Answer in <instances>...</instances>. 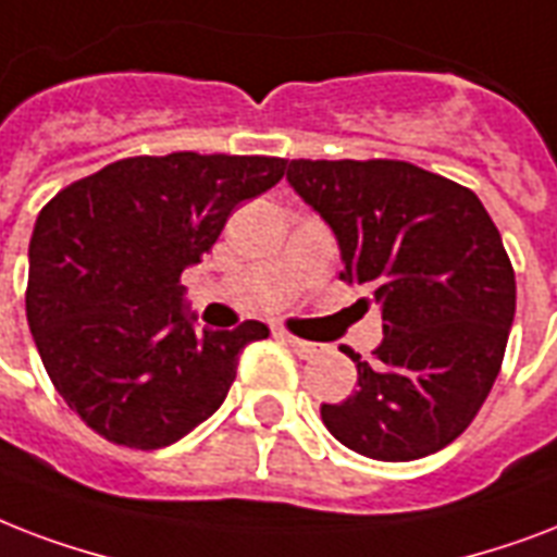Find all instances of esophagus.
Here are the masks:
<instances>
[{"mask_svg": "<svg viewBox=\"0 0 557 557\" xmlns=\"http://www.w3.org/2000/svg\"><path fill=\"white\" fill-rule=\"evenodd\" d=\"M278 339H282V343H287V346H290L299 357H313L319 351L317 343H308V339L290 337V334H278Z\"/></svg>", "mask_w": 557, "mask_h": 557, "instance_id": "obj_1", "label": "esophagus"}]
</instances>
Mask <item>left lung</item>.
I'll list each match as a JSON object with an SVG mask.
<instances>
[{
	"mask_svg": "<svg viewBox=\"0 0 557 557\" xmlns=\"http://www.w3.org/2000/svg\"><path fill=\"white\" fill-rule=\"evenodd\" d=\"M287 183L339 244L348 284L381 305L383 343L357 389L322 404L331 435L369 459L409 462L465 433L497 381L517 284L471 188L398 159H293Z\"/></svg>",
	"mask_w": 557,
	"mask_h": 557,
	"instance_id": "1",
	"label": "left lung"
}]
</instances>
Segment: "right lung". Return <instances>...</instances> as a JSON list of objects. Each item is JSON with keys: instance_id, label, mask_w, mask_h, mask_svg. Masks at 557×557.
<instances>
[{"instance_id": "obj_1", "label": "right lung", "mask_w": 557, "mask_h": 557, "mask_svg": "<svg viewBox=\"0 0 557 557\" xmlns=\"http://www.w3.org/2000/svg\"><path fill=\"white\" fill-rule=\"evenodd\" d=\"M284 159L133 157L40 211L28 247V327L54 389L107 442L159 450L214 416L264 322L197 331L185 267L235 206L273 188Z\"/></svg>"}]
</instances>
